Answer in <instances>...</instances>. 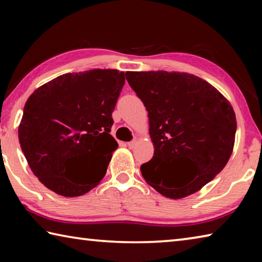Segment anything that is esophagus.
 Returning <instances> with one entry per match:
<instances>
[{"mask_svg": "<svg viewBox=\"0 0 262 262\" xmlns=\"http://www.w3.org/2000/svg\"><path fill=\"white\" fill-rule=\"evenodd\" d=\"M137 145V141L136 140H133L130 142H128V148L129 149H134Z\"/></svg>", "mask_w": 262, "mask_h": 262, "instance_id": "1", "label": "esophagus"}]
</instances>
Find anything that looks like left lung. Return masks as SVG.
<instances>
[{
  "mask_svg": "<svg viewBox=\"0 0 262 262\" xmlns=\"http://www.w3.org/2000/svg\"><path fill=\"white\" fill-rule=\"evenodd\" d=\"M126 78L148 111L155 151L141 166L144 180L173 200L200 190L232 154L237 121L231 104L211 84L188 73L127 72ZM183 163L197 172L186 185L178 180Z\"/></svg>",
  "mask_w": 262,
  "mask_h": 262,
  "instance_id": "obj_1",
  "label": "left lung"
}]
</instances>
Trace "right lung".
I'll use <instances>...</instances> for the list:
<instances>
[{
	"instance_id": "obj_1",
	"label": "right lung",
	"mask_w": 262,
	"mask_h": 262,
	"mask_svg": "<svg viewBox=\"0 0 262 262\" xmlns=\"http://www.w3.org/2000/svg\"><path fill=\"white\" fill-rule=\"evenodd\" d=\"M125 73H68L29 97L18 127L29 166L48 189L66 198L88 193L106 174L118 148L110 134Z\"/></svg>"
}]
</instances>
